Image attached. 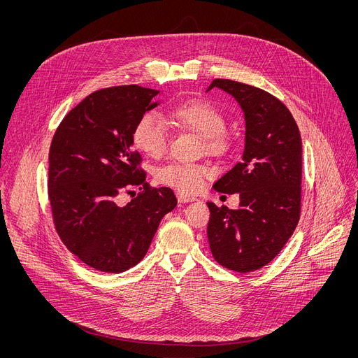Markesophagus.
<instances>
[{"label": "esophagus", "instance_id": "34e87169", "mask_svg": "<svg viewBox=\"0 0 358 358\" xmlns=\"http://www.w3.org/2000/svg\"><path fill=\"white\" fill-rule=\"evenodd\" d=\"M177 199H178V202H181V203H187V202L195 201V198H192V196H189V195H185V194H182V192H177Z\"/></svg>", "mask_w": 358, "mask_h": 358}]
</instances>
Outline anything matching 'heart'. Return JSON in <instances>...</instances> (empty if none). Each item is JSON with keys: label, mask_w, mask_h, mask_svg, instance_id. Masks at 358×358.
<instances>
[{"label": "heart", "mask_w": 358, "mask_h": 358, "mask_svg": "<svg viewBox=\"0 0 358 358\" xmlns=\"http://www.w3.org/2000/svg\"><path fill=\"white\" fill-rule=\"evenodd\" d=\"M170 120L178 127L191 130L202 138V147L213 155H222L229 147V137L225 133L227 117L221 109L202 99H192L176 105L169 112ZM133 145L143 155L159 159L169 145V131L163 120L147 112L140 116L131 131ZM206 166L171 162L156 173L157 181L182 194H195L208 176Z\"/></svg>", "instance_id": "1"}]
</instances>
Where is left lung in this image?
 <instances>
[{
  "label": "left lung",
  "mask_w": 358,
  "mask_h": 358,
  "mask_svg": "<svg viewBox=\"0 0 358 358\" xmlns=\"http://www.w3.org/2000/svg\"><path fill=\"white\" fill-rule=\"evenodd\" d=\"M213 87L238 100L246 131L242 160L214 184L218 192H239V208L207 202L208 241L221 266L248 273L275 259L299 222L301 138L289 109L266 90L229 79H214Z\"/></svg>",
  "instance_id": "left-lung-1"
}]
</instances>
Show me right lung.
Returning a JSON list of instances; mask_svg holds the SVG:
<instances>
[{
	"instance_id": "obj_1",
	"label": "right lung",
	"mask_w": 358,
	"mask_h": 358,
	"mask_svg": "<svg viewBox=\"0 0 358 358\" xmlns=\"http://www.w3.org/2000/svg\"><path fill=\"white\" fill-rule=\"evenodd\" d=\"M156 89L112 86L86 96L59 123L49 147L48 198L55 229L87 266L120 273L148 250L163 217L177 206L174 192L145 181L131 131L156 108ZM131 186L139 194L127 206L117 196Z\"/></svg>"
}]
</instances>
